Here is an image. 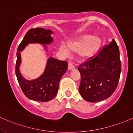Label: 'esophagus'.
Instances as JSON below:
<instances>
[{
	"label": "esophagus",
	"instance_id": "esophagus-1",
	"mask_svg": "<svg viewBox=\"0 0 133 133\" xmlns=\"http://www.w3.org/2000/svg\"><path fill=\"white\" fill-rule=\"evenodd\" d=\"M68 70H71L74 69L75 66H74V65H73L72 63H68Z\"/></svg>",
	"mask_w": 133,
	"mask_h": 133
}]
</instances>
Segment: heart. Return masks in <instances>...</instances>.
Wrapping results in <instances>:
<instances>
[{
    "instance_id": "heart-1",
    "label": "heart",
    "mask_w": 133,
    "mask_h": 133,
    "mask_svg": "<svg viewBox=\"0 0 133 133\" xmlns=\"http://www.w3.org/2000/svg\"><path fill=\"white\" fill-rule=\"evenodd\" d=\"M102 44V39L99 36L85 34L74 41H68L66 46L61 44L59 50L66 55L70 54V51L78 52L80 58L88 59L93 57L99 51Z\"/></svg>"
}]
</instances>
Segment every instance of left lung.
Listing matches in <instances>:
<instances>
[{
  "mask_svg": "<svg viewBox=\"0 0 133 133\" xmlns=\"http://www.w3.org/2000/svg\"><path fill=\"white\" fill-rule=\"evenodd\" d=\"M81 75L80 95L87 102H97L107 99L116 90L121 71L117 43L112 39L96 57L78 68Z\"/></svg>",
  "mask_w": 133,
  "mask_h": 133,
  "instance_id": "left-lung-1",
  "label": "left lung"
}]
</instances>
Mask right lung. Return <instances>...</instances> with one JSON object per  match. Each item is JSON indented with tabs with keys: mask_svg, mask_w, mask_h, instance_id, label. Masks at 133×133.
Wrapping results in <instances>:
<instances>
[{
	"mask_svg": "<svg viewBox=\"0 0 133 133\" xmlns=\"http://www.w3.org/2000/svg\"><path fill=\"white\" fill-rule=\"evenodd\" d=\"M50 29L38 28L29 29L19 44L17 51L16 74L22 92L28 99L39 102H48L52 100L58 93L59 82L68 69V63L53 57L49 58L44 72L38 78L27 80L21 74L19 67L21 63V52L26 46L32 43L42 44L48 51L46 45L53 41Z\"/></svg>",
	"mask_w": 133,
	"mask_h": 133,
	"instance_id": "1",
	"label": "right lung"
}]
</instances>
